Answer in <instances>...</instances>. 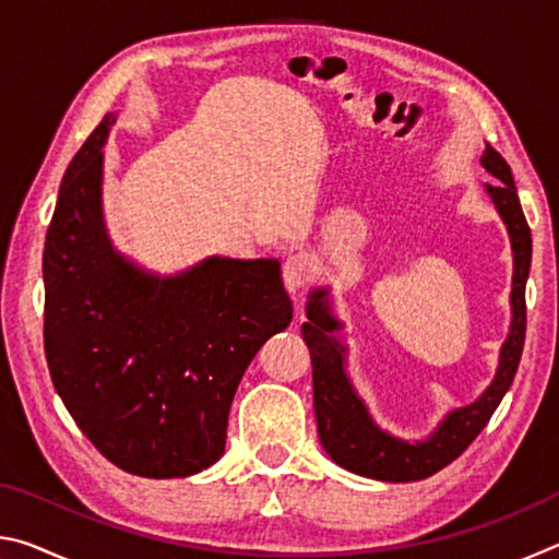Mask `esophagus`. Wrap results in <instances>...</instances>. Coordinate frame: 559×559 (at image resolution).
<instances>
[{"mask_svg": "<svg viewBox=\"0 0 559 559\" xmlns=\"http://www.w3.org/2000/svg\"><path fill=\"white\" fill-rule=\"evenodd\" d=\"M313 273H316L313 259H310L306 251L293 253V257H288L286 263H283V283H286V288L290 293H298L300 288H306L308 283L313 281Z\"/></svg>", "mask_w": 559, "mask_h": 559, "instance_id": "34e87169", "label": "esophagus"}]
</instances>
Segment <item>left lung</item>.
Segmentation results:
<instances>
[{"mask_svg": "<svg viewBox=\"0 0 559 559\" xmlns=\"http://www.w3.org/2000/svg\"><path fill=\"white\" fill-rule=\"evenodd\" d=\"M480 163L498 179L496 185H486V189L498 214L503 216L510 243H513V293H510L513 325H510L506 345L500 349V365L493 384L473 404L451 412L441 421V427L433 431V437L421 443H406L384 433L370 419L345 374V347L330 335L340 328V323L328 313L325 290L310 293L308 323H302V340L308 343L310 359H313L318 437L330 459L347 471L359 473V476L392 480V484L433 476L471 447L473 439L484 431L490 416L498 409L508 386L513 384L525 345V281L530 273V257H533V239H530V226L523 210H520L515 182L506 159L486 145Z\"/></svg>", "mask_w": 559, "mask_h": 559, "instance_id": "8db88e82", "label": "left lung"}]
</instances>
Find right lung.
I'll use <instances>...</instances> for the list:
<instances>
[{
    "instance_id": "1",
    "label": "right lung",
    "mask_w": 559,
    "mask_h": 559,
    "mask_svg": "<svg viewBox=\"0 0 559 559\" xmlns=\"http://www.w3.org/2000/svg\"><path fill=\"white\" fill-rule=\"evenodd\" d=\"M108 112L66 169L44 243V353L93 447L143 478H185L222 456L246 367L293 306L273 259H206L182 276L132 266L103 229Z\"/></svg>"
}]
</instances>
